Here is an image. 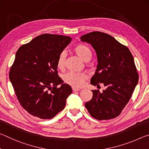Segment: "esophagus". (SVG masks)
Here are the masks:
<instances>
[{"label": "esophagus", "instance_id": "1", "mask_svg": "<svg viewBox=\"0 0 149 149\" xmlns=\"http://www.w3.org/2000/svg\"><path fill=\"white\" fill-rule=\"evenodd\" d=\"M72 90H73V91H80V89L79 88L72 87Z\"/></svg>", "mask_w": 149, "mask_h": 149}]
</instances>
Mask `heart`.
Returning a JSON list of instances; mask_svg holds the SVG:
<instances>
[{"label":"heart","mask_w":149,"mask_h":149,"mask_svg":"<svg viewBox=\"0 0 149 149\" xmlns=\"http://www.w3.org/2000/svg\"><path fill=\"white\" fill-rule=\"evenodd\" d=\"M74 52L81 59L86 62L90 60L92 56L91 50L89 47L84 45H78L74 48ZM65 54L64 52L60 53L57 60V68L62 70L64 67ZM86 74L84 72H68L63 76L64 81L66 84L72 85L75 87H80L84 84V80L86 78Z\"/></svg>","instance_id":"b5f03b06"}]
</instances>
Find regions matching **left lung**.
Listing matches in <instances>:
<instances>
[{
    "mask_svg": "<svg viewBox=\"0 0 149 149\" xmlns=\"http://www.w3.org/2000/svg\"><path fill=\"white\" fill-rule=\"evenodd\" d=\"M80 39L91 45L97 54V69L91 84L106 87L102 93L99 89L92 91L93 98L85 107L95 119H113L129 102L138 83L134 59L127 47L104 33L91 32Z\"/></svg>",
    "mask_w": 149,
    "mask_h": 149,
    "instance_id": "8db88e82",
    "label": "left lung"
}]
</instances>
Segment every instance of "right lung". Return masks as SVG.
Instances as JSON below:
<instances>
[{
	"label": "right lung",
	"mask_w": 149,
	"mask_h": 149,
	"mask_svg": "<svg viewBox=\"0 0 149 149\" xmlns=\"http://www.w3.org/2000/svg\"><path fill=\"white\" fill-rule=\"evenodd\" d=\"M71 41L69 36L43 34L17 50L9 78L20 104L33 116L51 119L72 93L57 71L58 58Z\"/></svg>",
	"instance_id": "right-lung-1"
}]
</instances>
